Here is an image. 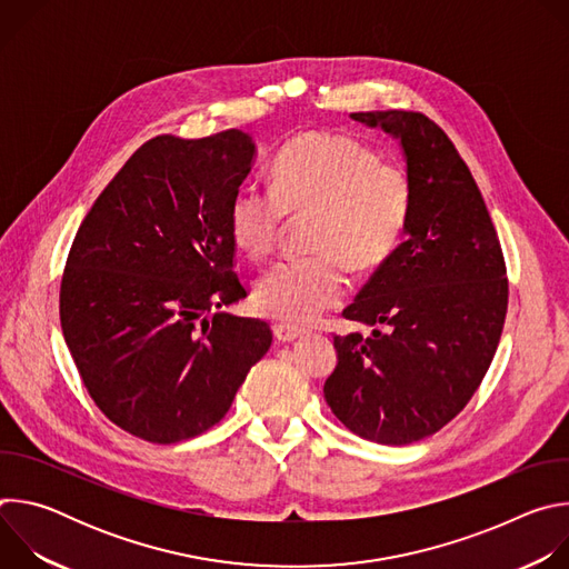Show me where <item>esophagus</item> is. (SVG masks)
<instances>
[{
    "label": "esophagus",
    "mask_w": 569,
    "mask_h": 569,
    "mask_svg": "<svg viewBox=\"0 0 569 569\" xmlns=\"http://www.w3.org/2000/svg\"><path fill=\"white\" fill-rule=\"evenodd\" d=\"M306 333H308L306 329L292 327V323H274V336H277V340H281V342H292V340H297V338H301V336H306Z\"/></svg>",
    "instance_id": "34e87169"
}]
</instances>
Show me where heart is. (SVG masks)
Returning a JSON list of instances; mask_svg holds the SVG:
<instances>
[{
	"instance_id": "b5f03b06",
	"label": "heart",
	"mask_w": 569,
	"mask_h": 569,
	"mask_svg": "<svg viewBox=\"0 0 569 569\" xmlns=\"http://www.w3.org/2000/svg\"><path fill=\"white\" fill-rule=\"evenodd\" d=\"M415 184L396 161L342 132H303L272 161V189L242 184L227 211L229 233L252 259L270 257L288 224V213L308 218L310 257L277 263L257 286L263 315L308 323L342 301L349 266L369 272L382 266L410 222Z\"/></svg>"
}]
</instances>
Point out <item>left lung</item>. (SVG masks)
<instances>
[{
	"label": "left lung",
	"mask_w": 569,
	"mask_h": 569,
	"mask_svg": "<svg viewBox=\"0 0 569 569\" xmlns=\"http://www.w3.org/2000/svg\"><path fill=\"white\" fill-rule=\"evenodd\" d=\"M351 117L400 139L415 207L405 240L342 310L373 333L333 338L338 365L323 398L353 435L408 446L450 423L489 371L509 306L507 266L470 169L432 119Z\"/></svg>",
	"instance_id": "1"
}]
</instances>
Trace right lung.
<instances>
[{"instance_id":"add662e5","label":"right lung","mask_w":569,"mask_h":569,"mask_svg":"<svg viewBox=\"0 0 569 569\" xmlns=\"http://www.w3.org/2000/svg\"><path fill=\"white\" fill-rule=\"evenodd\" d=\"M242 130L157 134L80 222L60 281V327L97 408L171 446L213 428L272 345L270 323L220 312L248 297L227 211L252 169Z\"/></svg>"}]
</instances>
